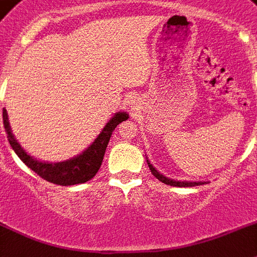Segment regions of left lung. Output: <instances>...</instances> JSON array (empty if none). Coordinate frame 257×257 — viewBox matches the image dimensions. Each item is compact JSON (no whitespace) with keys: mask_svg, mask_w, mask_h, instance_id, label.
<instances>
[{"mask_svg":"<svg viewBox=\"0 0 257 257\" xmlns=\"http://www.w3.org/2000/svg\"><path fill=\"white\" fill-rule=\"evenodd\" d=\"M147 164H148V167H150V169H151L152 175H154L155 177L159 180V181L164 182V184H167V185H171V186H197V185H203V184H205V182H202V181H198V182H196V181H176V180L168 179V177L163 176L162 173H159V172L154 168V165L148 162V158H147Z\"/></svg>","mask_w":257,"mask_h":257,"instance_id":"8db88e82","label":"left lung"}]
</instances>
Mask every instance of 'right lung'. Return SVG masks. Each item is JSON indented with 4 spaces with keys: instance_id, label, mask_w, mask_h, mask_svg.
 I'll return each instance as SVG.
<instances>
[{
    "instance_id": "add662e5",
    "label": "right lung",
    "mask_w": 257,
    "mask_h": 257,
    "mask_svg": "<svg viewBox=\"0 0 257 257\" xmlns=\"http://www.w3.org/2000/svg\"><path fill=\"white\" fill-rule=\"evenodd\" d=\"M127 118H128V114L126 111H118L113 118H110V120L103 127L102 131L99 133L98 137L95 138L94 142L82 154L77 155L69 160H65V162L47 163L39 162L37 159H34L33 156L27 155V152L21 147V144L17 142V139L13 135L6 109H4V111H2V119H4L5 131L8 134V141H9L14 152L18 155V158L31 171L39 175L42 179L63 186L82 184V182L89 181L94 177L101 164H102L103 155H105L106 147L109 144L110 137H111L114 128L120 122L126 120Z\"/></svg>"
}]
</instances>
